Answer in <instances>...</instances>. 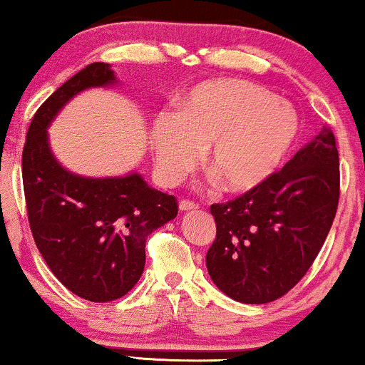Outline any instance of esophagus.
I'll return each mask as SVG.
<instances>
[{
	"label": "esophagus",
	"mask_w": 365,
	"mask_h": 365,
	"mask_svg": "<svg viewBox=\"0 0 365 365\" xmlns=\"http://www.w3.org/2000/svg\"><path fill=\"white\" fill-rule=\"evenodd\" d=\"M180 211H195V209H199V204L194 202V200H180Z\"/></svg>",
	"instance_id": "34e87169"
}]
</instances>
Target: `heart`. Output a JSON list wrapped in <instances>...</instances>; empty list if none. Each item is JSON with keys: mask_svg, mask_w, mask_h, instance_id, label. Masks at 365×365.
<instances>
[{"mask_svg": "<svg viewBox=\"0 0 365 365\" xmlns=\"http://www.w3.org/2000/svg\"><path fill=\"white\" fill-rule=\"evenodd\" d=\"M299 133V120L287 103L262 87L237 78L195 86L175 115H159L150 130L158 178L177 185L204 165L225 192L244 194L278 170Z\"/></svg>", "mask_w": 365, "mask_h": 365, "instance_id": "obj_1", "label": "heart"}]
</instances>
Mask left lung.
<instances>
[{
	"instance_id": "obj_1",
	"label": "left lung",
	"mask_w": 365,
	"mask_h": 365,
	"mask_svg": "<svg viewBox=\"0 0 365 365\" xmlns=\"http://www.w3.org/2000/svg\"><path fill=\"white\" fill-rule=\"evenodd\" d=\"M340 200V159L333 130L319 135L262 185L212 204L216 238L209 276L242 304L282 299L319 254Z\"/></svg>"
}]
</instances>
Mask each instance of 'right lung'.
<instances>
[{"instance_id": "add662e5", "label": "right lung", "mask_w": 365, "mask_h": 365, "mask_svg": "<svg viewBox=\"0 0 365 365\" xmlns=\"http://www.w3.org/2000/svg\"><path fill=\"white\" fill-rule=\"evenodd\" d=\"M108 63H91L36 111L22 153L25 204L32 237L53 274L75 295L111 302L135 287L145 266V240L178 212L175 195L150 188L140 175L86 178L58 165L48 125L75 94L110 86Z\"/></svg>"}]
</instances>
